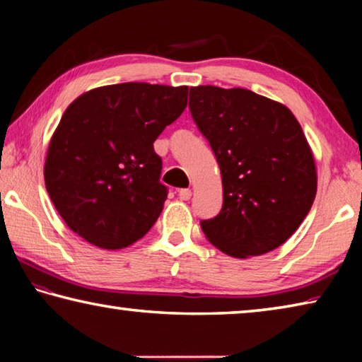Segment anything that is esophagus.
I'll return each instance as SVG.
<instances>
[{
	"mask_svg": "<svg viewBox=\"0 0 362 362\" xmlns=\"http://www.w3.org/2000/svg\"><path fill=\"white\" fill-rule=\"evenodd\" d=\"M179 198H180L182 201H188L189 198H192V189H189V188H182V189H179Z\"/></svg>",
	"mask_w": 362,
	"mask_h": 362,
	"instance_id": "34e87169",
	"label": "esophagus"
}]
</instances>
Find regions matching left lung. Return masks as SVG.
<instances>
[{"mask_svg": "<svg viewBox=\"0 0 362 362\" xmlns=\"http://www.w3.org/2000/svg\"><path fill=\"white\" fill-rule=\"evenodd\" d=\"M189 112L217 158L223 206L201 220L236 259L263 255L297 231L316 196L315 158L296 116L249 89L189 88Z\"/></svg>", "mask_w": 362, "mask_h": 362, "instance_id": "obj_1", "label": "left lung"}]
</instances>
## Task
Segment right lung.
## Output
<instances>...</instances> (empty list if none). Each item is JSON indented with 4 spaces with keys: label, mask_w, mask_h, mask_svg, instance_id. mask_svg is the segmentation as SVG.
Returning a JSON list of instances; mask_svg holds the SVG:
<instances>
[{
    "label": "right lung",
    "mask_w": 362,
    "mask_h": 362,
    "mask_svg": "<svg viewBox=\"0 0 362 362\" xmlns=\"http://www.w3.org/2000/svg\"><path fill=\"white\" fill-rule=\"evenodd\" d=\"M187 97V86L121 83L70 103L45 164L46 189L70 230L112 250L146 235L168 198L153 142Z\"/></svg>",
    "instance_id": "1"
}]
</instances>
